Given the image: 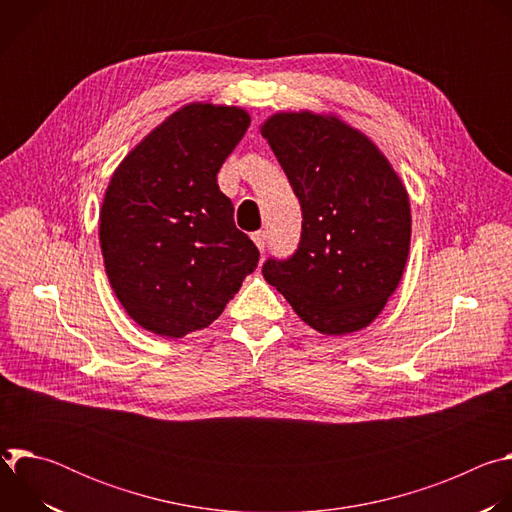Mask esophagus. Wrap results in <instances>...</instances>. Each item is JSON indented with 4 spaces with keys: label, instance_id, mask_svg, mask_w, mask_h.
Here are the masks:
<instances>
[{
    "label": "esophagus",
    "instance_id": "esophagus-1",
    "mask_svg": "<svg viewBox=\"0 0 512 512\" xmlns=\"http://www.w3.org/2000/svg\"><path fill=\"white\" fill-rule=\"evenodd\" d=\"M251 239H253V243L257 245V249L263 253V251H265V245H267V233H265V231H257V233L251 235Z\"/></svg>",
    "mask_w": 512,
    "mask_h": 512
}]
</instances>
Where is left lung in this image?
I'll use <instances>...</instances> for the list:
<instances>
[{
	"mask_svg": "<svg viewBox=\"0 0 512 512\" xmlns=\"http://www.w3.org/2000/svg\"><path fill=\"white\" fill-rule=\"evenodd\" d=\"M261 135L302 206V237L263 277L314 330L369 326L397 289L411 241L405 186L377 145L332 115L277 113Z\"/></svg>",
	"mask_w": 512,
	"mask_h": 512,
	"instance_id": "8db88e82",
	"label": "left lung"
}]
</instances>
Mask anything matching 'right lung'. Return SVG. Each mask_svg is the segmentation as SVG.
<instances>
[{
	"label": "right lung",
	"mask_w": 512,
	"mask_h": 512,
	"mask_svg": "<svg viewBox=\"0 0 512 512\" xmlns=\"http://www.w3.org/2000/svg\"><path fill=\"white\" fill-rule=\"evenodd\" d=\"M249 123L239 107L186 105L115 170L99 241L115 296L141 328L182 338L210 326L257 267L259 249L216 184Z\"/></svg>",
	"instance_id": "right-lung-1"
}]
</instances>
